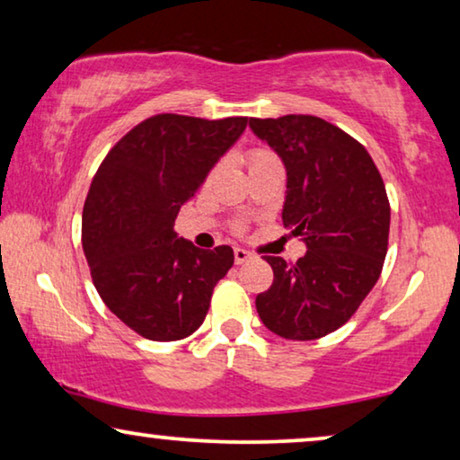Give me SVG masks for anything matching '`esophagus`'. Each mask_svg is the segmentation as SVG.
<instances>
[{"instance_id":"1","label":"esophagus","mask_w":460,"mask_h":460,"mask_svg":"<svg viewBox=\"0 0 460 460\" xmlns=\"http://www.w3.org/2000/svg\"><path fill=\"white\" fill-rule=\"evenodd\" d=\"M249 260H251L249 251H244V249H241V247L234 249V261H236V266H241V263L249 261Z\"/></svg>"}]
</instances>
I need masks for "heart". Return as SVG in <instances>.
Segmentation results:
<instances>
[{
  "instance_id": "1",
  "label": "heart",
  "mask_w": 460,
  "mask_h": 460,
  "mask_svg": "<svg viewBox=\"0 0 460 460\" xmlns=\"http://www.w3.org/2000/svg\"><path fill=\"white\" fill-rule=\"evenodd\" d=\"M270 163H279V161H276V156L272 153H268V150H253V153L249 155V167L270 165Z\"/></svg>"
}]
</instances>
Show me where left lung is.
<instances>
[{
    "label": "left lung",
    "instance_id": "left-lung-1",
    "mask_svg": "<svg viewBox=\"0 0 460 460\" xmlns=\"http://www.w3.org/2000/svg\"><path fill=\"white\" fill-rule=\"evenodd\" d=\"M249 128L287 169L282 224L307 247L295 263L266 257L274 282L257 295V314L276 335L312 341L348 323L379 280L385 184L367 148L324 119H251Z\"/></svg>",
    "mask_w": 460,
    "mask_h": 460
}]
</instances>
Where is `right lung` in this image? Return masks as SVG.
<instances>
[{"mask_svg": "<svg viewBox=\"0 0 460 460\" xmlns=\"http://www.w3.org/2000/svg\"><path fill=\"white\" fill-rule=\"evenodd\" d=\"M244 128L247 117L155 115L125 134L93 175L81 222L93 287L144 339L192 335L234 263L228 244L199 249L173 224Z\"/></svg>", "mask_w": 460, "mask_h": 460, "instance_id": "right-lung-1", "label": "right lung"}]
</instances>
